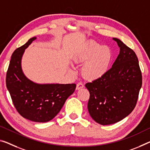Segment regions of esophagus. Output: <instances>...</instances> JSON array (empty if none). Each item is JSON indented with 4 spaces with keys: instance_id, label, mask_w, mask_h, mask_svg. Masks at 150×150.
Instances as JSON below:
<instances>
[{
    "instance_id": "1",
    "label": "esophagus",
    "mask_w": 150,
    "mask_h": 150,
    "mask_svg": "<svg viewBox=\"0 0 150 150\" xmlns=\"http://www.w3.org/2000/svg\"><path fill=\"white\" fill-rule=\"evenodd\" d=\"M83 87H84V84H83L81 82H78L76 84V90L81 89L83 88Z\"/></svg>"
}]
</instances>
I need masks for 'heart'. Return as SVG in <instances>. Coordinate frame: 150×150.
<instances>
[{
  "label": "heart",
  "mask_w": 150,
  "mask_h": 150,
  "mask_svg": "<svg viewBox=\"0 0 150 150\" xmlns=\"http://www.w3.org/2000/svg\"><path fill=\"white\" fill-rule=\"evenodd\" d=\"M112 52L107 46H101L93 41L87 42L76 53L74 62L83 64L81 73L85 79L94 80L105 74L112 59Z\"/></svg>",
  "instance_id": "1"
}]
</instances>
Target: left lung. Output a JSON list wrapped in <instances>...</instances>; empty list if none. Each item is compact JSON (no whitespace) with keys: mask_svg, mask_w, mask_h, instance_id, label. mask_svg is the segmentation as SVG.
Masks as SVG:
<instances>
[{"mask_svg":"<svg viewBox=\"0 0 150 150\" xmlns=\"http://www.w3.org/2000/svg\"><path fill=\"white\" fill-rule=\"evenodd\" d=\"M112 40L120 52L111 68L103 76L85 84L90 93L89 114L103 125L117 123L133 111L142 85L135 53L119 39Z\"/></svg>","mask_w":150,"mask_h":150,"instance_id":"obj_1","label":"left lung"}]
</instances>
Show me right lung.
<instances>
[{"mask_svg":"<svg viewBox=\"0 0 150 150\" xmlns=\"http://www.w3.org/2000/svg\"><path fill=\"white\" fill-rule=\"evenodd\" d=\"M37 39L28 41L15 50L6 72V84L13 105L24 118L38 123L54 119L71 94L75 84H38L28 79L23 72L21 59L25 50Z\"/></svg>","mask_w":150,"mask_h":150,"instance_id":"obj_1","label":"right lung"}]
</instances>
